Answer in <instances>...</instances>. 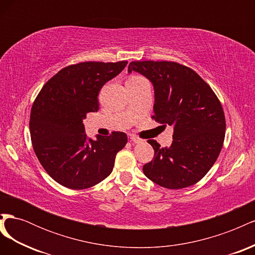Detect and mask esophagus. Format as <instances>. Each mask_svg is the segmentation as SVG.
Masks as SVG:
<instances>
[{
    "label": "esophagus",
    "mask_w": 255,
    "mask_h": 255,
    "mask_svg": "<svg viewBox=\"0 0 255 255\" xmlns=\"http://www.w3.org/2000/svg\"><path fill=\"white\" fill-rule=\"evenodd\" d=\"M129 138H130V140H132V141L135 142V143H140V142L143 141L140 137H138V136H136V135H130Z\"/></svg>",
    "instance_id": "obj_1"
}]
</instances>
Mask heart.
I'll return each instance as SVG.
<instances>
[{
	"mask_svg": "<svg viewBox=\"0 0 255 255\" xmlns=\"http://www.w3.org/2000/svg\"><path fill=\"white\" fill-rule=\"evenodd\" d=\"M143 78H141V76H137V75H134L132 76V78H129L128 81H138V80H142Z\"/></svg>",
	"mask_w": 255,
	"mask_h": 255,
	"instance_id": "b5f03b06",
	"label": "heart"
}]
</instances>
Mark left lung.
Here are the masks:
<instances>
[{"label":"left lung","instance_id":"obj_1","mask_svg":"<svg viewBox=\"0 0 255 255\" xmlns=\"http://www.w3.org/2000/svg\"><path fill=\"white\" fill-rule=\"evenodd\" d=\"M128 71L151 81L155 96L152 119L173 127L169 148L148 140L154 157L143 166L144 175L169 189L196 184L210 171L225 141L226 117L219 99L197 72L174 61H132Z\"/></svg>","mask_w":255,"mask_h":255}]
</instances>
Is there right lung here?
I'll return each instance as SVG.
<instances>
[{"instance_id":"add662e5","label":"right lung","mask_w":255,"mask_h":255,"mask_svg":"<svg viewBox=\"0 0 255 255\" xmlns=\"http://www.w3.org/2000/svg\"><path fill=\"white\" fill-rule=\"evenodd\" d=\"M128 64L84 61L70 65L43 85L30 111L29 132L37 158L44 170L63 186L86 189L109 176L116 154L125 148L128 136L87 138L83 119L98 112L99 92Z\"/></svg>"}]
</instances>
